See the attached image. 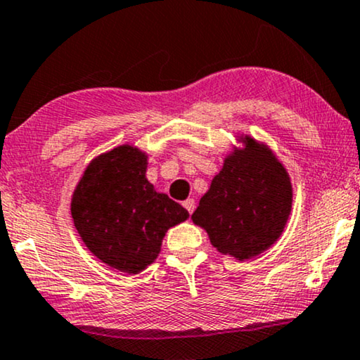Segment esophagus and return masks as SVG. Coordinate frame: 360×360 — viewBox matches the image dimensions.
Instances as JSON below:
<instances>
[{
	"label": "esophagus",
	"mask_w": 360,
	"mask_h": 360,
	"mask_svg": "<svg viewBox=\"0 0 360 360\" xmlns=\"http://www.w3.org/2000/svg\"><path fill=\"white\" fill-rule=\"evenodd\" d=\"M183 206L186 207V211H188L189 214H193L194 207H195V201L194 199H186V201L183 202Z\"/></svg>",
	"instance_id": "obj_1"
}]
</instances>
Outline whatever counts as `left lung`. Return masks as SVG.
Wrapping results in <instances>:
<instances>
[{
  "mask_svg": "<svg viewBox=\"0 0 360 360\" xmlns=\"http://www.w3.org/2000/svg\"><path fill=\"white\" fill-rule=\"evenodd\" d=\"M290 204L284 166L267 148L248 139L244 151L226 159L191 217L207 231L217 251L245 261L279 239Z\"/></svg>",
  "mask_w": 360,
  "mask_h": 360,
  "instance_id": "1",
  "label": "left lung"
}]
</instances>
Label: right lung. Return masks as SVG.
Here are the masks:
<instances>
[{
	"instance_id": "1",
	"label": "right lung",
	"mask_w": 360,
	"mask_h": 360,
	"mask_svg": "<svg viewBox=\"0 0 360 360\" xmlns=\"http://www.w3.org/2000/svg\"><path fill=\"white\" fill-rule=\"evenodd\" d=\"M146 165V156L136 148H115L88 166L71 202L86 248L127 274L149 266L166 231L189 217L181 204L154 191Z\"/></svg>"
}]
</instances>
